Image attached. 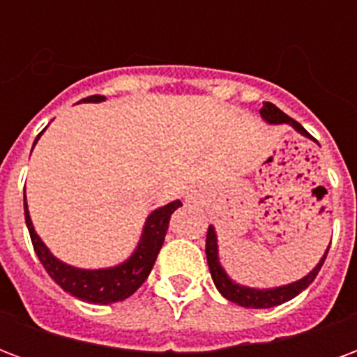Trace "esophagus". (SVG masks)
Wrapping results in <instances>:
<instances>
[{"mask_svg":"<svg viewBox=\"0 0 357 357\" xmlns=\"http://www.w3.org/2000/svg\"><path fill=\"white\" fill-rule=\"evenodd\" d=\"M185 199H187V202H193V204H199V202H201V197H199L197 193H189Z\"/></svg>","mask_w":357,"mask_h":357,"instance_id":"esophagus-1","label":"esophagus"}]
</instances>
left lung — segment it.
Here are the masks:
<instances>
[{
    "instance_id": "1",
    "label": "left lung",
    "mask_w": 357,
    "mask_h": 357,
    "mask_svg": "<svg viewBox=\"0 0 357 357\" xmlns=\"http://www.w3.org/2000/svg\"><path fill=\"white\" fill-rule=\"evenodd\" d=\"M260 114L269 124H291L296 132L312 137L296 120H292L289 114H284L283 110L277 109L273 102H264V107L260 109ZM327 252H329V248H327ZM327 252L323 255L321 262L317 264L304 279H300L296 283L284 284V287H277V289H262V291H258V289H248V287H241V284L233 283L231 279L225 275L224 268L220 266V260H218L216 231H214L212 225H208V231H206V260H208L210 275L214 279V284H216V289L224 294L225 298L231 300V302L243 307H273L283 304L287 300L294 298L296 294H300L317 277L323 262H325V258H327Z\"/></svg>"
}]
</instances>
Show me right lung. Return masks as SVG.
Segmentation results:
<instances>
[{
  "label": "right lung",
  "mask_w": 357,
  "mask_h": 357,
  "mask_svg": "<svg viewBox=\"0 0 357 357\" xmlns=\"http://www.w3.org/2000/svg\"><path fill=\"white\" fill-rule=\"evenodd\" d=\"M86 101H102V97L93 95ZM181 206V201H174L162 208H156L145 222V229L141 235L139 247L130 256V260L109 269H78L73 266L59 262L36 235L34 225L30 222L28 206L24 202V220H26L28 233L34 245V250L45 271L63 291L70 292L76 298L91 304H112L132 296L133 292L145 283V279L155 266V260L162 248L164 235L170 224L174 210Z\"/></svg>",
  "instance_id": "add662e5"
}]
</instances>
